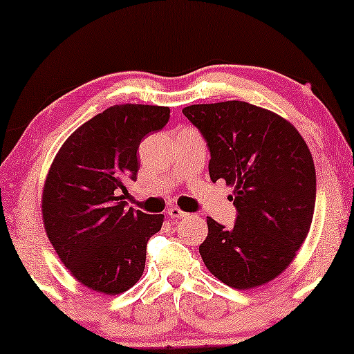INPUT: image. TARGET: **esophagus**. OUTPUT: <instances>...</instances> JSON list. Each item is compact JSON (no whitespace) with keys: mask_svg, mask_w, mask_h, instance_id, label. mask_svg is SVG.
Returning a JSON list of instances; mask_svg holds the SVG:
<instances>
[{"mask_svg":"<svg viewBox=\"0 0 354 354\" xmlns=\"http://www.w3.org/2000/svg\"><path fill=\"white\" fill-rule=\"evenodd\" d=\"M168 216H170V218H173V220H175V218H187V216H189V213L183 212L181 208H178V207H171L170 210H168Z\"/></svg>","mask_w":354,"mask_h":354,"instance_id":"obj_1","label":"esophagus"}]
</instances>
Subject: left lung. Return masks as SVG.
Masks as SVG:
<instances>
[{
	"instance_id": "obj_1",
	"label": "left lung",
	"mask_w": 354,
	"mask_h": 354,
	"mask_svg": "<svg viewBox=\"0 0 354 354\" xmlns=\"http://www.w3.org/2000/svg\"><path fill=\"white\" fill-rule=\"evenodd\" d=\"M183 113L205 138L210 179L234 186L237 218L207 216L202 260L226 286L245 290L277 277L305 242L316 203V170L297 128L242 101L194 104Z\"/></svg>"
}]
</instances>
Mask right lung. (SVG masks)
Here are the masks:
<instances>
[{"label": "right lung", "instance_id": "obj_1", "mask_svg": "<svg viewBox=\"0 0 354 354\" xmlns=\"http://www.w3.org/2000/svg\"><path fill=\"white\" fill-rule=\"evenodd\" d=\"M168 120V107L112 106L77 128L54 157L43 189L44 229L71 274L91 290L118 295L142 276L147 241L163 215L127 208L125 184L136 181L144 136Z\"/></svg>", "mask_w": 354, "mask_h": 354}]
</instances>
